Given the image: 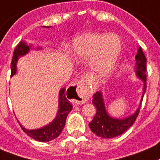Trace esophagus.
<instances>
[{
	"label": "esophagus",
	"instance_id": "obj_1",
	"mask_svg": "<svg viewBox=\"0 0 160 160\" xmlns=\"http://www.w3.org/2000/svg\"><path fill=\"white\" fill-rule=\"evenodd\" d=\"M72 95V101L76 104H84L90 99V92L88 88L82 82H75L70 87L69 91Z\"/></svg>",
	"mask_w": 160,
	"mask_h": 160
}]
</instances>
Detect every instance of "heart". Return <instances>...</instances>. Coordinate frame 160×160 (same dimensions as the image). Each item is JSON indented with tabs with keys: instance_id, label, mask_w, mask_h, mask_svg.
I'll return each instance as SVG.
<instances>
[{
	"instance_id": "b5f03b06",
	"label": "heart",
	"mask_w": 160,
	"mask_h": 160,
	"mask_svg": "<svg viewBox=\"0 0 160 160\" xmlns=\"http://www.w3.org/2000/svg\"><path fill=\"white\" fill-rule=\"evenodd\" d=\"M122 51V42L115 34L90 32L79 36L72 42V54L79 60L89 59V68L96 77L109 74Z\"/></svg>"
}]
</instances>
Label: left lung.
<instances>
[{
	"mask_svg": "<svg viewBox=\"0 0 160 160\" xmlns=\"http://www.w3.org/2000/svg\"><path fill=\"white\" fill-rule=\"evenodd\" d=\"M135 68L137 75L142 79L145 83L143 88L145 94L146 90V58L142 47L138 49L136 55ZM143 96L142 101L143 100ZM92 103L96 107V113L93 119L89 122V128L92 132L102 138H113L122 135L134 123L140 112L139 107L136 113L128 118L123 119L111 118L106 113L101 92H96V94L93 95Z\"/></svg>",
	"mask_w": 160,
	"mask_h": 160,
	"instance_id": "obj_1",
	"label": "left lung"
}]
</instances>
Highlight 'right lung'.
<instances>
[{
    "mask_svg": "<svg viewBox=\"0 0 160 160\" xmlns=\"http://www.w3.org/2000/svg\"><path fill=\"white\" fill-rule=\"evenodd\" d=\"M28 51H29V47L22 41H20L19 43L16 46V47L14 48L11 65H10L11 76L14 75L16 72V63L18 57L24 55L25 54L28 52ZM59 111H58L57 116L51 124L47 125V126L42 128L40 129H38V130H28L19 124L21 128L23 129V132L27 135H28L38 142H50L51 140L59 137V134L61 133L64 128L66 118L72 109L70 101H68V99L65 96V90L64 88L60 90V92H59Z\"/></svg>",
    "mask_w": 160,
    "mask_h": 160,
    "instance_id": "1",
    "label": "right lung"
}]
</instances>
